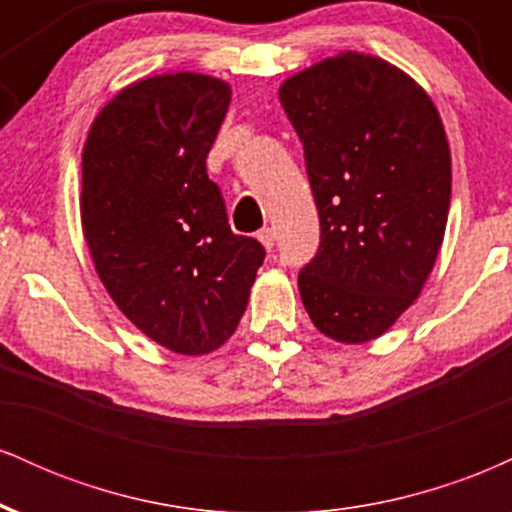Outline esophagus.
<instances>
[{"mask_svg": "<svg viewBox=\"0 0 512 512\" xmlns=\"http://www.w3.org/2000/svg\"><path fill=\"white\" fill-rule=\"evenodd\" d=\"M257 240H260V243L264 245V250H272L274 248V240H276V233H274V228H262L260 233H257Z\"/></svg>", "mask_w": 512, "mask_h": 512, "instance_id": "34e87169", "label": "esophagus"}]
</instances>
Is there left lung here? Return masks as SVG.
I'll list each match as a JSON object with an SVG mask.
<instances>
[{
    "mask_svg": "<svg viewBox=\"0 0 512 512\" xmlns=\"http://www.w3.org/2000/svg\"><path fill=\"white\" fill-rule=\"evenodd\" d=\"M279 101L320 214V250L298 274L303 305L325 337L366 344L419 298L443 245V120L407 72L351 50L289 76Z\"/></svg>",
    "mask_w": 512,
    "mask_h": 512,
    "instance_id": "8db88e82",
    "label": "left lung"
}]
</instances>
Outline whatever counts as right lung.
<instances>
[{"label": "right lung", "instance_id": "obj_1", "mask_svg": "<svg viewBox=\"0 0 512 512\" xmlns=\"http://www.w3.org/2000/svg\"><path fill=\"white\" fill-rule=\"evenodd\" d=\"M231 103L216 76H146L96 115L81 156V228L122 315L182 356L236 332L264 260L233 236L207 156Z\"/></svg>", "mask_w": 512, "mask_h": 512}]
</instances>
